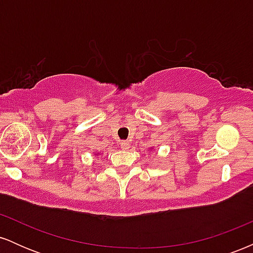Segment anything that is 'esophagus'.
<instances>
[{
    "mask_svg": "<svg viewBox=\"0 0 253 253\" xmlns=\"http://www.w3.org/2000/svg\"><path fill=\"white\" fill-rule=\"evenodd\" d=\"M129 146H130V144H129V141H121L120 143V147L123 150H128L129 149Z\"/></svg>",
    "mask_w": 253,
    "mask_h": 253,
    "instance_id": "obj_1",
    "label": "esophagus"
}]
</instances>
